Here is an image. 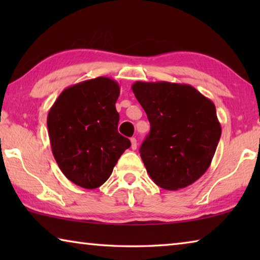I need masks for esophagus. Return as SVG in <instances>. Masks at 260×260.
<instances>
[{
    "instance_id": "34e87169",
    "label": "esophagus",
    "mask_w": 260,
    "mask_h": 260,
    "mask_svg": "<svg viewBox=\"0 0 260 260\" xmlns=\"http://www.w3.org/2000/svg\"><path fill=\"white\" fill-rule=\"evenodd\" d=\"M131 142H132V149H133V150H135L136 148H138V141H136V139L135 138H132L131 139Z\"/></svg>"
}]
</instances>
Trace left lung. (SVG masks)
<instances>
[{
    "instance_id": "left-lung-1",
    "label": "left lung",
    "mask_w": 260,
    "mask_h": 260,
    "mask_svg": "<svg viewBox=\"0 0 260 260\" xmlns=\"http://www.w3.org/2000/svg\"><path fill=\"white\" fill-rule=\"evenodd\" d=\"M132 90L150 122L140 153L152 181L178 190L199 180L221 135L212 101L186 83L136 81Z\"/></svg>"
}]
</instances>
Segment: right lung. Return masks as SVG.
<instances>
[{
	"instance_id": "obj_1",
	"label": "right lung",
	"mask_w": 260,
	"mask_h": 260,
	"mask_svg": "<svg viewBox=\"0 0 260 260\" xmlns=\"http://www.w3.org/2000/svg\"><path fill=\"white\" fill-rule=\"evenodd\" d=\"M119 93L117 81L99 77L65 88L49 110L47 126L52 155L77 186H102L131 147V141L118 133Z\"/></svg>"
}]
</instances>
